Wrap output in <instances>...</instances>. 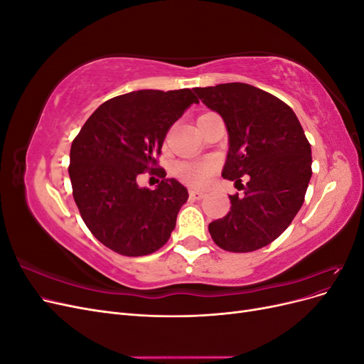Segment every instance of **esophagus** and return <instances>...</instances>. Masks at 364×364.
I'll list each match as a JSON object with an SVG mask.
<instances>
[{
    "mask_svg": "<svg viewBox=\"0 0 364 364\" xmlns=\"http://www.w3.org/2000/svg\"><path fill=\"white\" fill-rule=\"evenodd\" d=\"M205 197V193H200V191H190V199L193 200H202Z\"/></svg>",
    "mask_w": 364,
    "mask_h": 364,
    "instance_id": "34e87169",
    "label": "esophagus"
}]
</instances>
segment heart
Returning <instances> with one entry per match:
<instances>
[{"instance_id":"obj_1","label":"heart","mask_w":364,"mask_h":364,"mask_svg":"<svg viewBox=\"0 0 364 364\" xmlns=\"http://www.w3.org/2000/svg\"><path fill=\"white\" fill-rule=\"evenodd\" d=\"M215 168L217 164L211 159L199 162L182 161L174 165L173 173L179 181L193 186V188H203L209 182V178L214 174Z\"/></svg>"}]
</instances>
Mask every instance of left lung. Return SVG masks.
I'll return each instance as SVG.
<instances>
[{
  "label": "left lung",
  "mask_w": 364,
  "mask_h": 364,
  "mask_svg": "<svg viewBox=\"0 0 364 364\" xmlns=\"http://www.w3.org/2000/svg\"><path fill=\"white\" fill-rule=\"evenodd\" d=\"M196 94L225 119L229 151L222 176L245 190L229 196L230 211L209 223V234L228 252L258 250L299 213L313 173L311 146L291 107L259 87L223 83L196 87Z\"/></svg>",
  "instance_id": "obj_1"
}]
</instances>
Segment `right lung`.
I'll use <instances>...</instances> for the list:
<instances>
[{
  "label": "right lung",
  "instance_id": "1",
  "mask_svg": "<svg viewBox=\"0 0 364 364\" xmlns=\"http://www.w3.org/2000/svg\"><path fill=\"white\" fill-rule=\"evenodd\" d=\"M199 103L191 90H141L97 107L71 144L70 179L85 225L102 245L124 257H142L167 243L188 191L165 178L156 156L170 127ZM149 171L156 191L141 189Z\"/></svg>",
  "mask_w": 364,
  "mask_h": 364
}]
</instances>
